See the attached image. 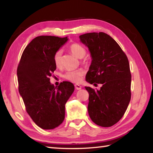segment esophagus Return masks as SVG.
<instances>
[{
	"label": "esophagus",
	"instance_id": "obj_1",
	"mask_svg": "<svg viewBox=\"0 0 153 153\" xmlns=\"http://www.w3.org/2000/svg\"><path fill=\"white\" fill-rule=\"evenodd\" d=\"M75 88H76V90H80L82 88V86L79 84H75Z\"/></svg>",
	"mask_w": 153,
	"mask_h": 153
}]
</instances>
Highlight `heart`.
Here are the masks:
<instances>
[{"mask_svg": "<svg viewBox=\"0 0 153 153\" xmlns=\"http://www.w3.org/2000/svg\"><path fill=\"white\" fill-rule=\"evenodd\" d=\"M69 51L74 56L79 59L84 58L86 54V50L82 45L78 43H73L69 46ZM53 62L56 67L62 65V53L59 50L56 51L53 55ZM84 74V71L82 69H78L74 71H69L64 75V78L69 81L78 83L82 80V77Z\"/></svg>", "mask_w": 153, "mask_h": 153, "instance_id": "obj_1", "label": "heart"}]
</instances>
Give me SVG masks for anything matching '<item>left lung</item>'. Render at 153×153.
<instances>
[{
    "instance_id": "left-lung-1",
    "label": "left lung",
    "mask_w": 153,
    "mask_h": 153,
    "mask_svg": "<svg viewBox=\"0 0 153 153\" xmlns=\"http://www.w3.org/2000/svg\"><path fill=\"white\" fill-rule=\"evenodd\" d=\"M79 39L92 56L86 80L102 85L99 90L85 87L89 93V116L97 125L111 127L123 117L131 99L128 59L117 42L104 32L84 33Z\"/></svg>"
}]
</instances>
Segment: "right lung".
<instances>
[{"label":"right lung","instance_id":"obj_1","mask_svg":"<svg viewBox=\"0 0 153 153\" xmlns=\"http://www.w3.org/2000/svg\"><path fill=\"white\" fill-rule=\"evenodd\" d=\"M68 40L67 37L40 36L28 44L18 65L19 92L28 115L36 125L52 129L63 123L65 106L74 91L69 82L55 87L50 77L56 69L53 55Z\"/></svg>","mask_w":153,"mask_h":153}]
</instances>
